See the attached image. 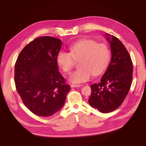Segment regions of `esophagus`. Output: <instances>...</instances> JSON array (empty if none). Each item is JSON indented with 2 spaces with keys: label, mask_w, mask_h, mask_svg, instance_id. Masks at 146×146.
Wrapping results in <instances>:
<instances>
[{
  "label": "esophagus",
  "mask_w": 146,
  "mask_h": 146,
  "mask_svg": "<svg viewBox=\"0 0 146 146\" xmlns=\"http://www.w3.org/2000/svg\"><path fill=\"white\" fill-rule=\"evenodd\" d=\"M80 86H82V85H74V84H72V85H70V87H71V88H78V87H80Z\"/></svg>",
  "instance_id": "1"
}]
</instances>
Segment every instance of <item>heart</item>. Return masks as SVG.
<instances>
[{
    "label": "heart",
    "mask_w": 146,
    "mask_h": 146,
    "mask_svg": "<svg viewBox=\"0 0 146 146\" xmlns=\"http://www.w3.org/2000/svg\"><path fill=\"white\" fill-rule=\"evenodd\" d=\"M70 52L60 51L57 63L63 71L69 74L76 61L80 68L74 71L69 78L74 83H82L90 80L92 74L98 76L105 71L110 63V50L107 44L84 39L69 47Z\"/></svg>",
    "instance_id": "1"
}]
</instances>
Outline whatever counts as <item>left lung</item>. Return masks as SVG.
Returning a JSON list of instances; mask_svg holds the SVG:
<instances>
[{
    "label": "left lung",
    "instance_id": "left-lung-1",
    "mask_svg": "<svg viewBox=\"0 0 146 146\" xmlns=\"http://www.w3.org/2000/svg\"><path fill=\"white\" fill-rule=\"evenodd\" d=\"M110 43L111 60L99 83L91 86L88 102L102 113L116 110L125 99L132 83L133 63L124 45L113 35L106 34Z\"/></svg>",
    "mask_w": 146,
    "mask_h": 146
}]
</instances>
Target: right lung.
<instances>
[{"mask_svg": "<svg viewBox=\"0 0 146 146\" xmlns=\"http://www.w3.org/2000/svg\"><path fill=\"white\" fill-rule=\"evenodd\" d=\"M61 45L58 38H36L25 46L15 63L16 90L27 108L39 116L59 111L70 91L58 71L57 56Z\"/></svg>", "mask_w": 146, "mask_h": 146, "instance_id": "obj_1", "label": "right lung"}]
</instances>
